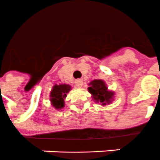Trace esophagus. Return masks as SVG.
Masks as SVG:
<instances>
[{"label": "esophagus", "mask_w": 160, "mask_h": 160, "mask_svg": "<svg viewBox=\"0 0 160 160\" xmlns=\"http://www.w3.org/2000/svg\"><path fill=\"white\" fill-rule=\"evenodd\" d=\"M75 85L77 86L78 88H81L83 85V80L79 79V80H75Z\"/></svg>", "instance_id": "1"}]
</instances>
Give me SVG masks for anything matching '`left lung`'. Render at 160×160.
I'll return each mask as SVG.
<instances>
[{
	"instance_id": "8db88e82",
	"label": "left lung",
	"mask_w": 160,
	"mask_h": 160,
	"mask_svg": "<svg viewBox=\"0 0 160 160\" xmlns=\"http://www.w3.org/2000/svg\"><path fill=\"white\" fill-rule=\"evenodd\" d=\"M89 85L88 90L96 103H100L101 105H109L114 100V92L108 90L106 84L103 80H94Z\"/></svg>"
}]
</instances>
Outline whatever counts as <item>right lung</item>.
<instances>
[{
  "label": "right lung",
  "instance_id": "1",
  "mask_svg": "<svg viewBox=\"0 0 160 160\" xmlns=\"http://www.w3.org/2000/svg\"><path fill=\"white\" fill-rule=\"evenodd\" d=\"M71 90V86L67 84L55 85L50 93L51 105L56 109H61L65 107V99L67 93Z\"/></svg>",
  "mask_w": 160,
  "mask_h": 160
}]
</instances>
